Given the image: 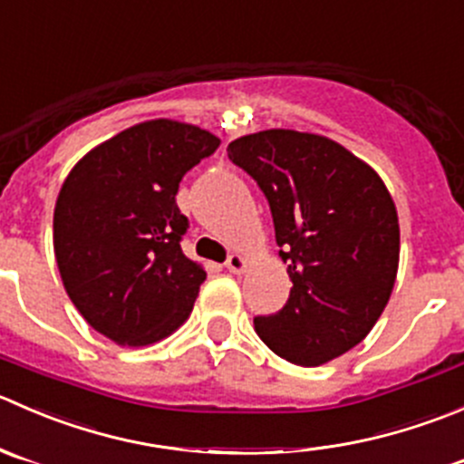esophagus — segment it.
Listing matches in <instances>:
<instances>
[{
	"mask_svg": "<svg viewBox=\"0 0 464 464\" xmlns=\"http://www.w3.org/2000/svg\"><path fill=\"white\" fill-rule=\"evenodd\" d=\"M246 266H247V261L243 259L241 255H237V252L227 256V261H226V268L230 270V273H237V275L243 273V270H246Z\"/></svg>",
	"mask_w": 464,
	"mask_h": 464,
	"instance_id": "34e87169",
	"label": "esophagus"
}]
</instances>
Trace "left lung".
<instances>
[{"mask_svg":"<svg viewBox=\"0 0 464 464\" xmlns=\"http://www.w3.org/2000/svg\"><path fill=\"white\" fill-rule=\"evenodd\" d=\"M227 155L259 185L293 288L255 329L277 356L315 368L359 345L399 266L397 209L374 169L327 137L261 130Z\"/></svg>","mask_w":464,"mask_h":464,"instance_id":"1","label":"left lung"}]
</instances>
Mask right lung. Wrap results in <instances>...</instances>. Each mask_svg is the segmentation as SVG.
<instances>
[{
    "label": "right lung",
    "mask_w": 464,
    "mask_h": 464,
    "mask_svg": "<svg viewBox=\"0 0 464 464\" xmlns=\"http://www.w3.org/2000/svg\"><path fill=\"white\" fill-rule=\"evenodd\" d=\"M221 140L189 123H137L72 169L53 212L63 284L82 318L119 345L176 332L208 273L180 241L189 218L176 203L182 176Z\"/></svg>",
    "instance_id": "obj_1"
}]
</instances>
